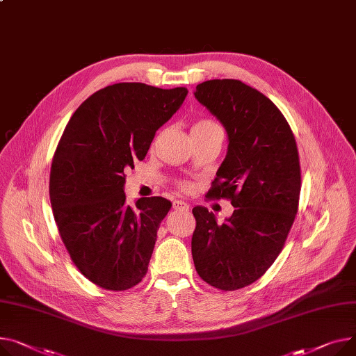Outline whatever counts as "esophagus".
<instances>
[{"mask_svg": "<svg viewBox=\"0 0 356 356\" xmlns=\"http://www.w3.org/2000/svg\"><path fill=\"white\" fill-rule=\"evenodd\" d=\"M188 206L186 202H181V200H175L173 202V209L175 210H177V211H186V210H188Z\"/></svg>", "mask_w": 356, "mask_h": 356, "instance_id": "34e87169", "label": "esophagus"}]
</instances>
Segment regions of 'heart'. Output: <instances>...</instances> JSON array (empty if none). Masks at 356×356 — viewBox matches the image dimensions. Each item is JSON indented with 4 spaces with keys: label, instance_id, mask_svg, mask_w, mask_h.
<instances>
[{
    "label": "heart",
    "instance_id": "1",
    "mask_svg": "<svg viewBox=\"0 0 356 356\" xmlns=\"http://www.w3.org/2000/svg\"><path fill=\"white\" fill-rule=\"evenodd\" d=\"M211 129H220V127H219V124H218L216 122L209 120V118H202V120H197V122L192 126V134L203 133V131H207V130H211ZM179 187L184 188V187H186V183H179Z\"/></svg>",
    "mask_w": 356,
    "mask_h": 356
}]
</instances>
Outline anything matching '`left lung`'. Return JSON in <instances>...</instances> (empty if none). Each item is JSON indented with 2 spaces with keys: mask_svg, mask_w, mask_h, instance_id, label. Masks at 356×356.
Instances as JSON below:
<instances>
[{
  "mask_svg": "<svg viewBox=\"0 0 356 356\" xmlns=\"http://www.w3.org/2000/svg\"><path fill=\"white\" fill-rule=\"evenodd\" d=\"M195 97L229 136L207 195L236 209L220 225L206 207H193V262L210 286L242 289L272 266L295 222L302 183L296 140L280 110L239 80L204 81Z\"/></svg>",
  "mask_w": 356,
  "mask_h": 356,
  "instance_id": "1",
  "label": "left lung"
}]
</instances>
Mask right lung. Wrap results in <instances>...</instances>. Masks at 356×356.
I'll list each match as a JSON object with an SVG mask.
<instances>
[{
	"label": "right lung",
	"mask_w": 356,
	"mask_h": 356,
	"mask_svg": "<svg viewBox=\"0 0 356 356\" xmlns=\"http://www.w3.org/2000/svg\"><path fill=\"white\" fill-rule=\"evenodd\" d=\"M186 96L184 87L107 86L81 103L58 141L50 172L54 220L76 268L103 289L127 291L147 273L172 203L154 196L131 207L124 170L146 157Z\"/></svg>",
	"instance_id": "1"
}]
</instances>
